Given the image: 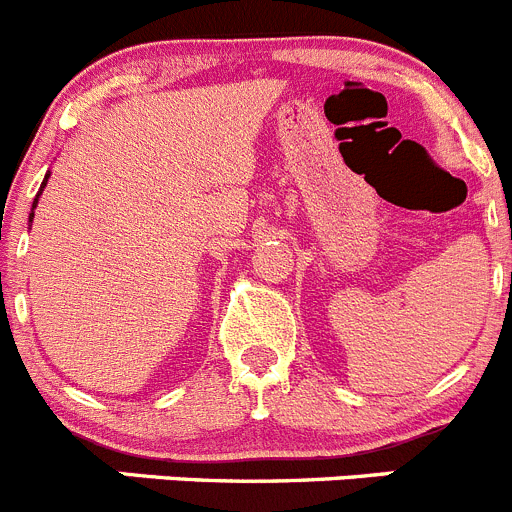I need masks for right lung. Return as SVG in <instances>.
I'll use <instances>...</instances> for the list:
<instances>
[{"mask_svg": "<svg viewBox=\"0 0 512 512\" xmlns=\"http://www.w3.org/2000/svg\"><path fill=\"white\" fill-rule=\"evenodd\" d=\"M47 179H50V174H45V179H42V186H40V194H42V189H45ZM40 194H37V197H35V204H32V209H35V207H37V199H40ZM32 217H35V212H32V214H30V222H32Z\"/></svg>", "mask_w": 512, "mask_h": 512, "instance_id": "right-lung-1", "label": "right lung"}]
</instances>
